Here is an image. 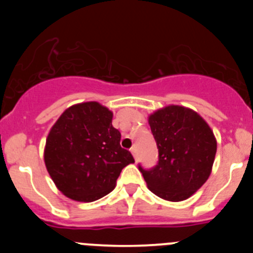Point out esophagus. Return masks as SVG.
<instances>
[{"instance_id": "esophagus-1", "label": "esophagus", "mask_w": 253, "mask_h": 253, "mask_svg": "<svg viewBox=\"0 0 253 253\" xmlns=\"http://www.w3.org/2000/svg\"><path fill=\"white\" fill-rule=\"evenodd\" d=\"M131 153H132V154H133L134 159L137 160V149H136V147H132L131 148Z\"/></svg>"}]
</instances>
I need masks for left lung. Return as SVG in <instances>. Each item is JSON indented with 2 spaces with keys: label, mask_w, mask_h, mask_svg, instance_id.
<instances>
[{
  "label": "left lung",
  "mask_w": 253,
  "mask_h": 253,
  "mask_svg": "<svg viewBox=\"0 0 253 253\" xmlns=\"http://www.w3.org/2000/svg\"><path fill=\"white\" fill-rule=\"evenodd\" d=\"M159 150L155 168L139 167L148 188L170 202L190 198L208 180L216 139L202 116L192 109L168 105L148 116Z\"/></svg>",
  "instance_id": "1"
}]
</instances>
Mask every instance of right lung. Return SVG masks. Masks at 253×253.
<instances>
[{
	"mask_svg": "<svg viewBox=\"0 0 253 253\" xmlns=\"http://www.w3.org/2000/svg\"><path fill=\"white\" fill-rule=\"evenodd\" d=\"M112 111L98 101L70 106L51 127L44 162L56 187L77 202H94L110 193L121 170L134 163L120 145Z\"/></svg>",
	"mask_w": 253,
	"mask_h": 253,
	"instance_id": "obj_1",
	"label": "right lung"
}]
</instances>
